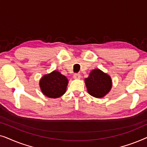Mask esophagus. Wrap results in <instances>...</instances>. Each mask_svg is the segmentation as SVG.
<instances>
[{
    "label": "esophagus",
    "mask_w": 147,
    "mask_h": 147,
    "mask_svg": "<svg viewBox=\"0 0 147 147\" xmlns=\"http://www.w3.org/2000/svg\"><path fill=\"white\" fill-rule=\"evenodd\" d=\"M80 78H81V75L80 74H75L74 75V79H80Z\"/></svg>",
    "instance_id": "1"
}]
</instances>
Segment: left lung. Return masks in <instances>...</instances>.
Wrapping results in <instances>:
<instances>
[{"instance_id":"1","label":"left lung","mask_w":147,"mask_h":147,"mask_svg":"<svg viewBox=\"0 0 147 147\" xmlns=\"http://www.w3.org/2000/svg\"><path fill=\"white\" fill-rule=\"evenodd\" d=\"M88 93L95 98H102L112 88L111 78L100 69H94L85 79Z\"/></svg>"}]
</instances>
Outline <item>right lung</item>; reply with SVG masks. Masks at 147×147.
Instances as JSON below:
<instances>
[{
    "label": "right lung",
    "instance_id": "right-lung-1",
    "mask_svg": "<svg viewBox=\"0 0 147 147\" xmlns=\"http://www.w3.org/2000/svg\"><path fill=\"white\" fill-rule=\"evenodd\" d=\"M68 80L65 76L57 71L45 75L41 78L39 86L44 95L49 98H59L65 94Z\"/></svg>",
    "mask_w": 147,
    "mask_h": 147
}]
</instances>
